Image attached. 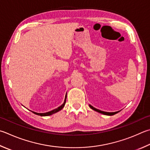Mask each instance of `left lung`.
I'll use <instances>...</instances> for the list:
<instances>
[{"label":"left lung","instance_id":"left-lung-1","mask_svg":"<svg viewBox=\"0 0 150 150\" xmlns=\"http://www.w3.org/2000/svg\"><path fill=\"white\" fill-rule=\"evenodd\" d=\"M89 106H90V108L92 109L93 110L97 111V112H99L100 113H102V114H103V115H115V114L119 112V111H116V112H105V111L99 110H98V109H96L95 108L92 107L91 105H89Z\"/></svg>","mask_w":150,"mask_h":150}]
</instances>
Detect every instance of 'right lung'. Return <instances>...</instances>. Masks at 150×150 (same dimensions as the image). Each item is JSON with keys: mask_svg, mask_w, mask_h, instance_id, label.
Masks as SVG:
<instances>
[{"mask_svg": "<svg viewBox=\"0 0 150 150\" xmlns=\"http://www.w3.org/2000/svg\"><path fill=\"white\" fill-rule=\"evenodd\" d=\"M66 98H67V94L66 95V97H65V100H64V102L63 104H62V105L59 106V107H58V108L55 109V110H52L50 111H48V112H47V113H36V112H34V111H32L33 113L36 114V115H40V116H48V115H52V114L55 113L56 112H58V111H60L62 109H63V108L64 107L65 104H66Z\"/></svg>", "mask_w": 150, "mask_h": 150, "instance_id": "add662e5", "label": "right lung"}]
</instances>
